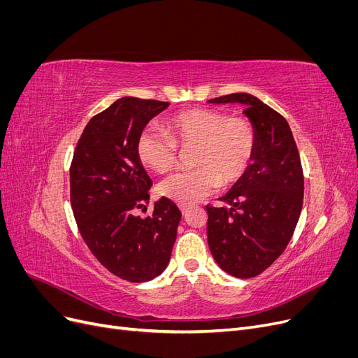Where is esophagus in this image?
Segmentation results:
<instances>
[{
    "instance_id": "obj_1",
    "label": "esophagus",
    "mask_w": 358,
    "mask_h": 358,
    "mask_svg": "<svg viewBox=\"0 0 358 358\" xmlns=\"http://www.w3.org/2000/svg\"><path fill=\"white\" fill-rule=\"evenodd\" d=\"M179 209H180V212H182L183 215H187L188 210L191 209V206L187 204V203H180V204H179Z\"/></svg>"
}]
</instances>
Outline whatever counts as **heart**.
<instances>
[{"mask_svg": "<svg viewBox=\"0 0 358 358\" xmlns=\"http://www.w3.org/2000/svg\"><path fill=\"white\" fill-rule=\"evenodd\" d=\"M164 131L146 129L137 140L142 164L158 173L176 166L178 146L194 149L189 171H180L159 183V192L179 203H192L216 187H231L251 164L257 146L255 128L242 116L221 110L189 109L169 117Z\"/></svg>", "mask_w": 358, "mask_h": 358, "instance_id": "1", "label": "heart"}]
</instances>
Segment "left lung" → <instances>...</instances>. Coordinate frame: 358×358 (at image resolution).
<instances>
[{"label": "left lung", "instance_id": "obj_1", "mask_svg": "<svg viewBox=\"0 0 358 358\" xmlns=\"http://www.w3.org/2000/svg\"><path fill=\"white\" fill-rule=\"evenodd\" d=\"M239 103L257 134L252 164L220 200L208 204V243L218 266L236 278H254L284 252L303 206V170L285 117L257 96L236 92L209 100Z\"/></svg>", "mask_w": 358, "mask_h": 358}]
</instances>
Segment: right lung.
<instances>
[{
	"label": "right lung",
	"instance_id": "add662e5",
	"mask_svg": "<svg viewBox=\"0 0 358 358\" xmlns=\"http://www.w3.org/2000/svg\"><path fill=\"white\" fill-rule=\"evenodd\" d=\"M169 103L122 96L91 117L70 167V200L85 243L115 276L146 282L164 272L182 213L161 197L152 215L136 216L149 204L152 180L137 157L146 124Z\"/></svg>",
	"mask_w": 358,
	"mask_h": 358
}]
</instances>
